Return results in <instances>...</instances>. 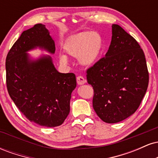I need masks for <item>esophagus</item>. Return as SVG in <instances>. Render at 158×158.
I'll list each match as a JSON object with an SVG mask.
<instances>
[{
  "instance_id": "esophagus-1",
  "label": "esophagus",
  "mask_w": 158,
  "mask_h": 158,
  "mask_svg": "<svg viewBox=\"0 0 158 158\" xmlns=\"http://www.w3.org/2000/svg\"><path fill=\"white\" fill-rule=\"evenodd\" d=\"M77 81L78 85H83L86 82V79L81 76H79V77H77Z\"/></svg>"
}]
</instances>
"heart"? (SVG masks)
<instances>
[{
    "instance_id": "heart-1",
    "label": "heart",
    "mask_w": 158,
    "mask_h": 158,
    "mask_svg": "<svg viewBox=\"0 0 158 158\" xmlns=\"http://www.w3.org/2000/svg\"><path fill=\"white\" fill-rule=\"evenodd\" d=\"M103 40L97 32H83L69 38L64 45V50L69 56L79 58V62L85 66L93 65L100 55ZM60 61L66 64L68 59L61 56Z\"/></svg>"
}]
</instances>
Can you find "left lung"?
Returning <instances> with one entry per match:
<instances>
[{
    "mask_svg": "<svg viewBox=\"0 0 158 158\" xmlns=\"http://www.w3.org/2000/svg\"><path fill=\"white\" fill-rule=\"evenodd\" d=\"M86 73L94 89V109L107 123H119L135 113L147 90L149 77L144 52L117 24L112 25L111 42L106 56Z\"/></svg>",
    "mask_w": 158,
    "mask_h": 158,
    "instance_id": "obj_1",
    "label": "left lung"
}]
</instances>
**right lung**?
Instances as JSON below:
<instances>
[{
    "mask_svg": "<svg viewBox=\"0 0 158 158\" xmlns=\"http://www.w3.org/2000/svg\"><path fill=\"white\" fill-rule=\"evenodd\" d=\"M37 47L51 53L56 50L55 42L41 23L23 31L7 54V90L27 119L52 128L62 124L70 113V97L77 80L73 73L58 72L50 56L30 60L26 52Z\"/></svg>",
    "mask_w": 158,
    "mask_h": 158,
    "instance_id": "add662e5",
    "label": "right lung"
}]
</instances>
